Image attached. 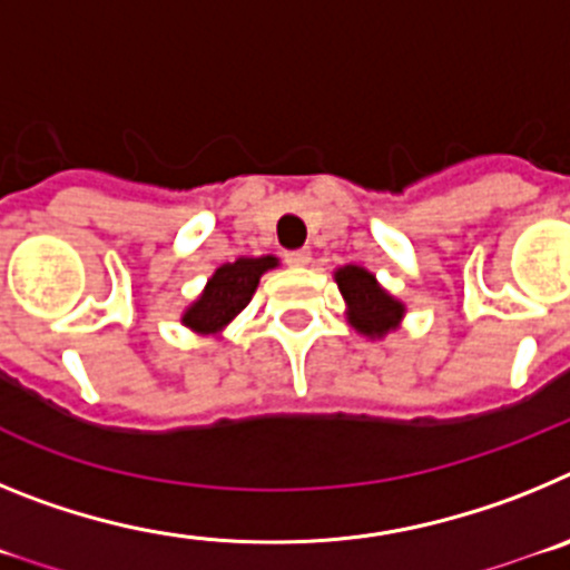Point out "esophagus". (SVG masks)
<instances>
[{"mask_svg": "<svg viewBox=\"0 0 570 570\" xmlns=\"http://www.w3.org/2000/svg\"><path fill=\"white\" fill-rule=\"evenodd\" d=\"M285 262H288V265H294V268H305V265L311 262V250L308 248L288 250V254H285Z\"/></svg>", "mask_w": 570, "mask_h": 570, "instance_id": "esophagus-1", "label": "esophagus"}]
</instances>
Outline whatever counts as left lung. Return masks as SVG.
<instances>
[{
  "instance_id": "obj_1",
  "label": "left lung",
  "mask_w": 570,
  "mask_h": 570,
  "mask_svg": "<svg viewBox=\"0 0 570 570\" xmlns=\"http://www.w3.org/2000/svg\"><path fill=\"white\" fill-rule=\"evenodd\" d=\"M334 279L347 305V322L360 334L371 336V340L385 336L405 316V305L387 294L371 271L360 268V265H345V268H336Z\"/></svg>"
}]
</instances>
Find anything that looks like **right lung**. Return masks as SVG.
I'll return each mask as SVG.
<instances>
[{"label":"right lung","mask_w":570,"mask_h":570,"mask_svg":"<svg viewBox=\"0 0 570 570\" xmlns=\"http://www.w3.org/2000/svg\"><path fill=\"white\" fill-rule=\"evenodd\" d=\"M276 265H279L276 256H239L236 262H225L223 268L214 271L199 299L185 308V328L203 336L219 334L248 305L259 285V276Z\"/></svg>","instance_id":"add662e5"}]
</instances>
